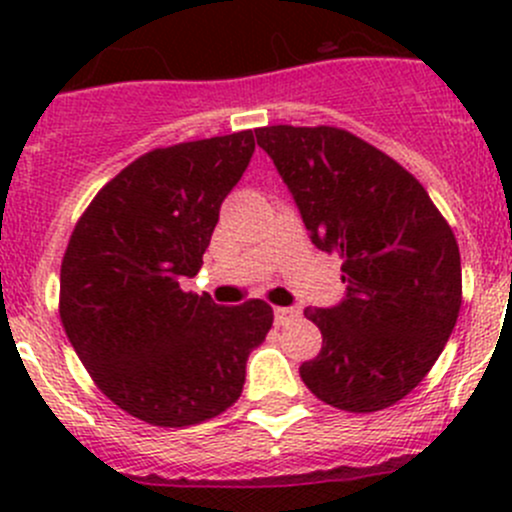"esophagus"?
<instances>
[{
  "instance_id": "obj_1",
  "label": "esophagus",
  "mask_w": 512,
  "mask_h": 512,
  "mask_svg": "<svg viewBox=\"0 0 512 512\" xmlns=\"http://www.w3.org/2000/svg\"><path fill=\"white\" fill-rule=\"evenodd\" d=\"M299 317H302V309L299 307H275V324H280V327H285V324Z\"/></svg>"
}]
</instances>
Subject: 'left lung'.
Wrapping results in <instances>:
<instances>
[{"label": "left lung", "mask_w": 512, "mask_h": 512, "mask_svg": "<svg viewBox=\"0 0 512 512\" xmlns=\"http://www.w3.org/2000/svg\"><path fill=\"white\" fill-rule=\"evenodd\" d=\"M304 227L342 257L347 297L304 309L322 352L299 366L317 399L352 414L394 406L446 347L461 309V252L426 188L404 168L334 126L257 128Z\"/></svg>", "instance_id": "1"}]
</instances>
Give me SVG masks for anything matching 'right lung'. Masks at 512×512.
I'll use <instances>...</instances> for the list:
<instances>
[{
    "label": "right lung",
    "instance_id": "obj_1",
    "mask_svg": "<svg viewBox=\"0 0 512 512\" xmlns=\"http://www.w3.org/2000/svg\"><path fill=\"white\" fill-rule=\"evenodd\" d=\"M255 153L252 131L156 148L108 180L71 232L59 314L71 347L118 409L195 426L242 394L272 307L180 289L198 275L220 205Z\"/></svg>",
    "mask_w": 512,
    "mask_h": 512
}]
</instances>
